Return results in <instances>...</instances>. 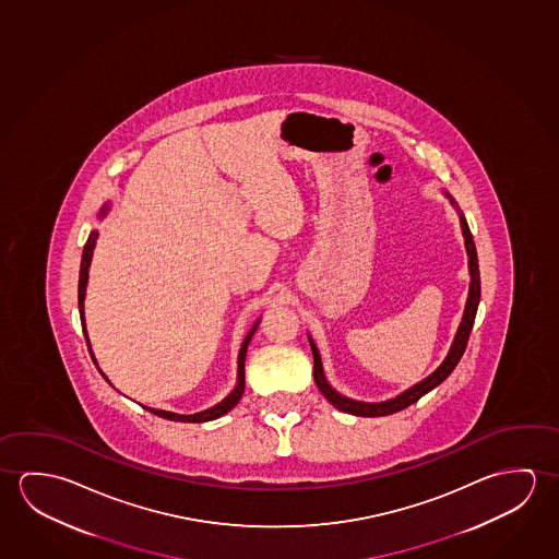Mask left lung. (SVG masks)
I'll use <instances>...</instances> for the list:
<instances>
[{
  "label": "left lung",
  "mask_w": 559,
  "mask_h": 559,
  "mask_svg": "<svg viewBox=\"0 0 559 559\" xmlns=\"http://www.w3.org/2000/svg\"><path fill=\"white\" fill-rule=\"evenodd\" d=\"M447 194V192H444ZM447 198L451 195L447 194ZM451 204L456 207L454 200L451 198ZM459 210V207H456ZM461 227L462 235H464V247H466V254H468V272H469V289L468 299H466V307H464V314H462L461 324L459 330L454 334L452 340L451 349L444 357L443 364L439 365L427 379L421 382H417L414 386H409L408 390H404L402 394H399L396 399L384 400V402H359V400L346 399L342 396L340 392L330 386L326 377H324V369H322V361H320V354L312 337L309 336L310 349H312V359H314V382L319 386L320 392L326 396L330 404L334 408L342 409L346 414L352 416L361 417H379L389 416V414H396L400 409L408 408L414 402L421 399L424 394H427L429 390H433L435 386H439L441 382L454 371V367L461 361L464 349L468 346L469 332L474 326V319H476V312H478L479 305V267H478V252H476V245L472 239V233H469L468 223L464 219V215L461 213Z\"/></svg>",
  "instance_id": "1"
}]
</instances>
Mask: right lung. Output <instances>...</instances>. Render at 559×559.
Wrapping results in <instances>:
<instances>
[{
	"mask_svg": "<svg viewBox=\"0 0 559 559\" xmlns=\"http://www.w3.org/2000/svg\"><path fill=\"white\" fill-rule=\"evenodd\" d=\"M107 212L108 204H105L103 205V210H100V215H98V217H105ZM97 239L98 230H91L90 239H87L85 247H83V257H81L80 267V289H78V299H80L81 326H83V334H85V340H87V347H90V354L91 357H93L95 365H97V359H95V355H93V352H91L90 336H87V330H85V310H83V301H85V289H87V280H90L91 258H93V250H95V242H97ZM257 326L258 320L254 322V326L250 329L247 337H245L242 346H240L237 386H235V390L230 392L227 399L222 400L219 404H215L213 408L204 409V412H198V414H190V416H180V414H173V412H165V409L147 408V406H143V408L147 409V412H151V414H155V416L165 417V419H170V421H185V424H204V421H212V419H217V417L225 416L227 412H230V409L235 408V406L239 404L240 396H242V392H245V357H247V347H249L250 337H252V334H254ZM98 371H100V369H98ZM100 374L105 377V372L100 371ZM105 379H107V377H105Z\"/></svg>",
	"mask_w": 559,
	"mask_h": 559,
	"instance_id": "1",
	"label": "right lung"
}]
</instances>
